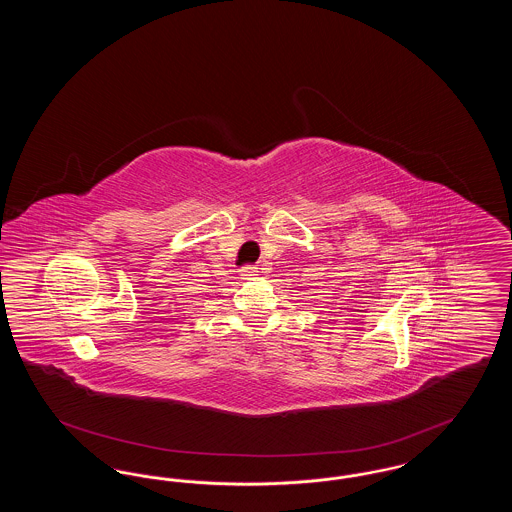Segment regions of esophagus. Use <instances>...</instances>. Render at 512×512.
<instances>
[{
	"instance_id": "1",
	"label": "esophagus",
	"mask_w": 512,
	"mask_h": 512,
	"mask_svg": "<svg viewBox=\"0 0 512 512\" xmlns=\"http://www.w3.org/2000/svg\"><path fill=\"white\" fill-rule=\"evenodd\" d=\"M240 276L244 278V280H253L255 276H257V268L255 267H244L240 270Z\"/></svg>"
}]
</instances>
